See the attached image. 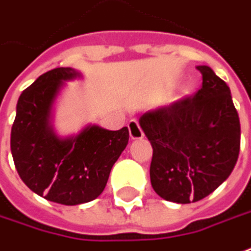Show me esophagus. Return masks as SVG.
<instances>
[{
	"instance_id": "obj_1",
	"label": "esophagus",
	"mask_w": 251,
	"mask_h": 251,
	"mask_svg": "<svg viewBox=\"0 0 251 251\" xmlns=\"http://www.w3.org/2000/svg\"><path fill=\"white\" fill-rule=\"evenodd\" d=\"M128 129L131 139H141V138H144V131L139 127V123L137 120H131L128 123Z\"/></svg>"
}]
</instances>
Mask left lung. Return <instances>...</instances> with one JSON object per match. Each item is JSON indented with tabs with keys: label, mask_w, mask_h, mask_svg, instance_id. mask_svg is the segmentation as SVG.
Here are the masks:
<instances>
[{
	"label": "left lung",
	"mask_w": 251,
	"mask_h": 251,
	"mask_svg": "<svg viewBox=\"0 0 251 251\" xmlns=\"http://www.w3.org/2000/svg\"><path fill=\"white\" fill-rule=\"evenodd\" d=\"M191 97L142 114L153 148L151 182L160 198L186 204L214 192L231 176L240 149V123L231 91L208 66Z\"/></svg>",
	"instance_id": "1"
}]
</instances>
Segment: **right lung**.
<instances>
[{"label": "right lung", "mask_w": 251, "mask_h": 251, "mask_svg": "<svg viewBox=\"0 0 251 251\" xmlns=\"http://www.w3.org/2000/svg\"><path fill=\"white\" fill-rule=\"evenodd\" d=\"M70 67L41 75L20 94L12 124L11 151L22 181L37 195L65 206L97 199L113 164L128 144L127 127L90 126L75 137L58 138L50 113L63 81L77 77Z\"/></svg>", "instance_id": "right-lung-1"}]
</instances>
